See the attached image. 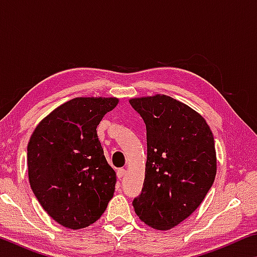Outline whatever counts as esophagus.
I'll return each instance as SVG.
<instances>
[{
	"instance_id": "34e87169",
	"label": "esophagus",
	"mask_w": 257,
	"mask_h": 257,
	"mask_svg": "<svg viewBox=\"0 0 257 257\" xmlns=\"http://www.w3.org/2000/svg\"><path fill=\"white\" fill-rule=\"evenodd\" d=\"M124 175H125L124 169H119V170L116 171V177H118L119 179H121V178H122Z\"/></svg>"
}]
</instances>
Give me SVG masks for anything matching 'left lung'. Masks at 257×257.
<instances>
[{
  "instance_id": "1",
  "label": "left lung",
  "mask_w": 257,
  "mask_h": 257,
  "mask_svg": "<svg viewBox=\"0 0 257 257\" xmlns=\"http://www.w3.org/2000/svg\"><path fill=\"white\" fill-rule=\"evenodd\" d=\"M146 124L145 179L135 212L143 222L169 230L201 205L216 175L214 138L201 114L167 95L129 101Z\"/></svg>"
}]
</instances>
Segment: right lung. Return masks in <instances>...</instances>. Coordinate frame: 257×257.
Segmentation results:
<instances>
[{"label":"right lung","mask_w":257,"mask_h":257,"mask_svg":"<svg viewBox=\"0 0 257 257\" xmlns=\"http://www.w3.org/2000/svg\"><path fill=\"white\" fill-rule=\"evenodd\" d=\"M115 97H76L35 128L27 147L29 184L52 219L69 229L97 221L114 194L115 172L96 128Z\"/></svg>","instance_id":"obj_1"}]
</instances>
